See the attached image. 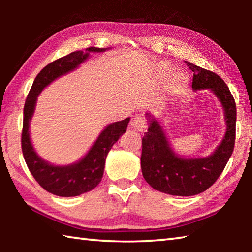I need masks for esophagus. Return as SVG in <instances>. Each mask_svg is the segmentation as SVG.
<instances>
[{
  "label": "esophagus",
  "instance_id": "obj_1",
  "mask_svg": "<svg viewBox=\"0 0 252 252\" xmlns=\"http://www.w3.org/2000/svg\"><path fill=\"white\" fill-rule=\"evenodd\" d=\"M130 126H131V129H133L134 131L143 132L147 129V122L141 117H135L133 120H132Z\"/></svg>",
  "mask_w": 252,
  "mask_h": 252
}]
</instances>
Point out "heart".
Segmentation results:
<instances>
[{"label":"heart","mask_w":252,"mask_h":252,"mask_svg":"<svg viewBox=\"0 0 252 252\" xmlns=\"http://www.w3.org/2000/svg\"><path fill=\"white\" fill-rule=\"evenodd\" d=\"M158 67H159L160 75H165L168 73L169 65L167 64V63H160ZM186 83H187L186 75L182 73H176L172 76L171 81H170V89H171L172 92H178V91H180L183 87H185Z\"/></svg>","instance_id":"b5f03b06"}]
</instances>
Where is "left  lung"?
I'll list each match as a JSON object with an SVG mask.
<instances>
[{
    "mask_svg": "<svg viewBox=\"0 0 252 252\" xmlns=\"http://www.w3.org/2000/svg\"><path fill=\"white\" fill-rule=\"evenodd\" d=\"M193 72V90L210 89L224 109L227 132L211 156L200 159H183L172 151L162 127L147 114L148 132L142 138L141 169L143 178L153 189L172 195L189 197L209 189L222 173L236 141L237 106L227 84L215 72L186 61Z\"/></svg>",
    "mask_w": 252,
    "mask_h": 252,
    "instance_id": "obj_1",
    "label": "left lung"
}]
</instances>
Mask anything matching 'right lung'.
Instances as JSON below:
<instances>
[{"instance_id": "1", "label": "right lung", "mask_w": 252, "mask_h": 252, "mask_svg": "<svg viewBox=\"0 0 252 252\" xmlns=\"http://www.w3.org/2000/svg\"><path fill=\"white\" fill-rule=\"evenodd\" d=\"M104 49L90 48L75 51L51 62L40 71L27 96L23 110V129L21 146L27 165L36 182L48 192L59 197H76L91 191L99 185L103 177L105 158L119 138L126 131L130 118L114 122L101 132L91 150L78 163L66 167H55L42 160L36 155L30 140L29 126L40 92L59 76L74 70L89 58L90 52H102Z\"/></svg>"}]
</instances>
